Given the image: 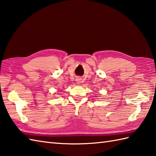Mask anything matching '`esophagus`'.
<instances>
[{
    "instance_id": "esophagus-1",
    "label": "esophagus",
    "mask_w": 156,
    "mask_h": 156,
    "mask_svg": "<svg viewBox=\"0 0 156 156\" xmlns=\"http://www.w3.org/2000/svg\"><path fill=\"white\" fill-rule=\"evenodd\" d=\"M76 82H77L78 84H80L81 82H82V79H80V78H77L76 79Z\"/></svg>"
}]
</instances>
